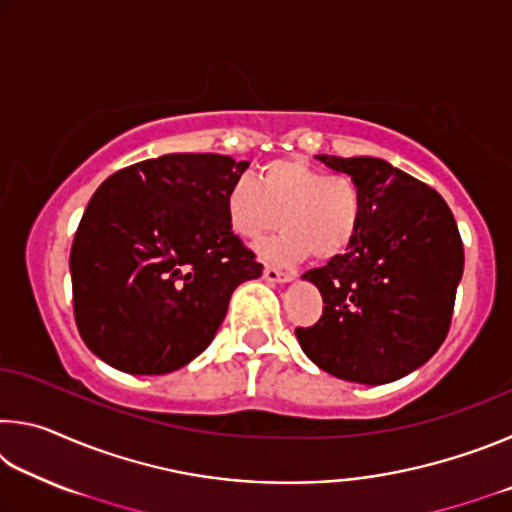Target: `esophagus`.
<instances>
[{"instance_id":"esophagus-1","label":"esophagus","mask_w":512,"mask_h":512,"mask_svg":"<svg viewBox=\"0 0 512 512\" xmlns=\"http://www.w3.org/2000/svg\"><path fill=\"white\" fill-rule=\"evenodd\" d=\"M264 280L271 282V284H287V282H291V275L277 271V268H273V266H266L264 268Z\"/></svg>"}]
</instances>
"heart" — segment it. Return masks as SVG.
I'll return each mask as SVG.
<instances>
[{"label": "heart", "instance_id": "b5f03b06", "mask_svg": "<svg viewBox=\"0 0 512 512\" xmlns=\"http://www.w3.org/2000/svg\"><path fill=\"white\" fill-rule=\"evenodd\" d=\"M225 216L244 241H259L282 225V235L259 248L268 262L293 264L309 255L329 262L357 237L363 196L345 173L325 176L302 158H284L259 169L255 183L237 180L225 196Z\"/></svg>", "mask_w": 512, "mask_h": 512}]
</instances>
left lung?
I'll return each instance as SVG.
<instances>
[{"label": "left lung", "instance_id": "left-lung-1", "mask_svg": "<svg viewBox=\"0 0 512 512\" xmlns=\"http://www.w3.org/2000/svg\"><path fill=\"white\" fill-rule=\"evenodd\" d=\"M316 160L357 180L363 216L343 255L302 275L323 296V316L296 336L329 375L388 384L443 345L463 277V241L445 198L386 160Z\"/></svg>", "mask_w": 512, "mask_h": 512}]
</instances>
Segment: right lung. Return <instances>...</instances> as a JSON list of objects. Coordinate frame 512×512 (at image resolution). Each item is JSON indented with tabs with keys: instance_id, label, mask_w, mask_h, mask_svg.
I'll return each instance as SVG.
<instances>
[{
	"instance_id": "1",
	"label": "right lung",
	"mask_w": 512,
	"mask_h": 512,
	"mask_svg": "<svg viewBox=\"0 0 512 512\" xmlns=\"http://www.w3.org/2000/svg\"><path fill=\"white\" fill-rule=\"evenodd\" d=\"M248 162L169 153L121 169L85 207L69 253L85 345L128 375H164L212 343L232 291L262 264L232 232L225 196Z\"/></svg>"
}]
</instances>
